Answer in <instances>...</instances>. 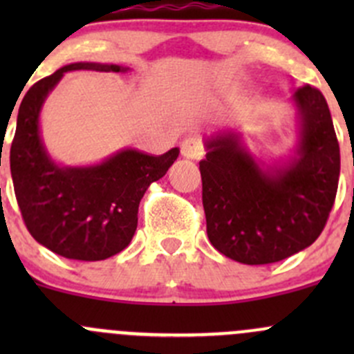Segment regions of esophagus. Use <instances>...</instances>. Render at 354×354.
<instances>
[{"mask_svg": "<svg viewBox=\"0 0 354 354\" xmlns=\"http://www.w3.org/2000/svg\"><path fill=\"white\" fill-rule=\"evenodd\" d=\"M181 154L187 157V159H198L202 156V145H200L197 138H185L183 144H181Z\"/></svg>", "mask_w": 354, "mask_h": 354, "instance_id": "obj_1", "label": "esophagus"}]
</instances>
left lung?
Returning a JSON list of instances; mask_svg holds the SVG:
<instances>
[{"instance_id":"left-lung-1","label":"left lung","mask_w":354,"mask_h":354,"mask_svg":"<svg viewBox=\"0 0 354 354\" xmlns=\"http://www.w3.org/2000/svg\"><path fill=\"white\" fill-rule=\"evenodd\" d=\"M299 116L296 156L262 169L240 135L205 142L200 160L207 236L223 255L263 266L301 252L320 236L337 194L341 156L322 92L303 85L292 95Z\"/></svg>"}]
</instances>
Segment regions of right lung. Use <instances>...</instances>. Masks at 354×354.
Returning <instances> with one entry per match:
<instances>
[{
    "label": "right lung",
    "instance_id": "right-lung-1",
    "mask_svg": "<svg viewBox=\"0 0 354 354\" xmlns=\"http://www.w3.org/2000/svg\"><path fill=\"white\" fill-rule=\"evenodd\" d=\"M73 70L118 73L128 68L71 63L35 82L19 108L10 169L24 223L34 240L65 259L95 262L130 245L138 203L151 183L166 174L180 149L162 156L124 149L95 166H58L42 144L39 114L49 92Z\"/></svg>",
    "mask_w": 354,
    "mask_h": 354
}]
</instances>
